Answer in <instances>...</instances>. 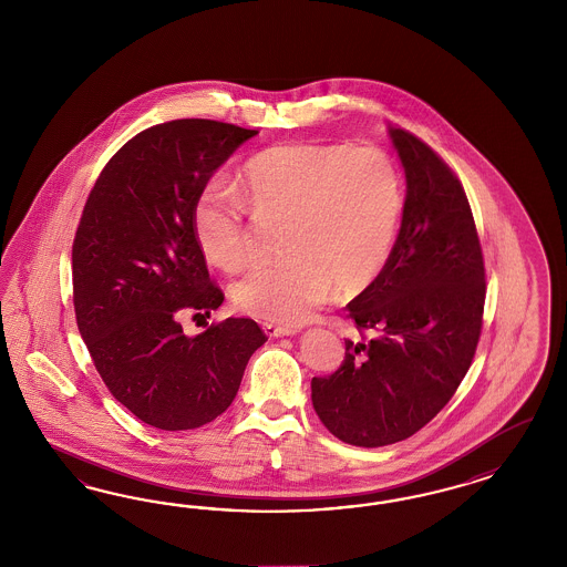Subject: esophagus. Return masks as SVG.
Listing matches in <instances>:
<instances>
[{
  "mask_svg": "<svg viewBox=\"0 0 567 567\" xmlns=\"http://www.w3.org/2000/svg\"><path fill=\"white\" fill-rule=\"evenodd\" d=\"M264 332L268 334V337H291V334H297L299 330L297 328L291 327H280V324H272V322H264Z\"/></svg>",
  "mask_w": 567,
  "mask_h": 567,
  "instance_id": "esophagus-1",
  "label": "esophagus"
}]
</instances>
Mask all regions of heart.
<instances>
[{
    "mask_svg": "<svg viewBox=\"0 0 567 567\" xmlns=\"http://www.w3.org/2000/svg\"><path fill=\"white\" fill-rule=\"evenodd\" d=\"M403 181L380 147L339 143L276 145L240 172L239 193L209 183L193 207L206 258L237 272L251 256L247 207L282 220V259L259 264L233 287L243 311L303 324L328 297L368 289L384 270L403 214Z\"/></svg>",
    "mask_w": 567,
    "mask_h": 567,
    "instance_id": "obj_1",
    "label": "heart"
}]
</instances>
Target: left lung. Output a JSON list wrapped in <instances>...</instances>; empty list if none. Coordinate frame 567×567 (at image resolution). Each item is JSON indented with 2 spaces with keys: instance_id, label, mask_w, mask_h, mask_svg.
<instances>
[{
  "instance_id": "obj_1",
  "label": "left lung",
  "mask_w": 567,
  "mask_h": 567,
  "mask_svg": "<svg viewBox=\"0 0 567 567\" xmlns=\"http://www.w3.org/2000/svg\"><path fill=\"white\" fill-rule=\"evenodd\" d=\"M408 195L391 258L347 303L358 328L330 377L311 378V403L343 443L393 445L424 429L455 395L482 332L481 239L462 181L405 128H391Z\"/></svg>"
}]
</instances>
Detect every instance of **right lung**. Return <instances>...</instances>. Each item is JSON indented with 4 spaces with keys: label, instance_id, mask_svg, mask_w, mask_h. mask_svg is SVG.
Returning a JSON list of instances; mask_svg holds the SVG:
<instances>
[{
    "label": "right lung",
    "instance_id": "1",
    "mask_svg": "<svg viewBox=\"0 0 567 567\" xmlns=\"http://www.w3.org/2000/svg\"><path fill=\"white\" fill-rule=\"evenodd\" d=\"M258 131L228 122H162L103 166L72 243L76 327L103 384L141 422L193 430L237 396L245 365L268 341L258 322L226 318L197 337L224 292L209 280L193 207L209 176Z\"/></svg>",
    "mask_w": 567,
    "mask_h": 567
}]
</instances>
